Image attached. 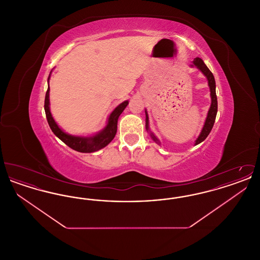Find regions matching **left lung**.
Wrapping results in <instances>:
<instances>
[{
  "label": "left lung",
  "instance_id": "8db88e82",
  "mask_svg": "<svg viewBox=\"0 0 260 260\" xmlns=\"http://www.w3.org/2000/svg\"><path fill=\"white\" fill-rule=\"evenodd\" d=\"M193 63L207 77L208 82H209V86H210V96H211V105H210V110L208 113L206 123L204 124L202 133L199 136L198 139L196 140V143H195L197 145L199 143L203 142L208 137V136L210 135V131H211L213 124H214L215 118H216V113H217V98H216V92H215V80H214L213 75L210 72V69L207 67V65L204 63V61L200 57H196ZM145 113H146V129L148 131V115H147V112L145 111ZM151 137L153 138V140L158 141V139L155 137L153 134H151Z\"/></svg>",
  "mask_w": 260,
  "mask_h": 260
}]
</instances>
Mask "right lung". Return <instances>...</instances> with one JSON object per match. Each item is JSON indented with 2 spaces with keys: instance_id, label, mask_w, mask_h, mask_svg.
I'll return each instance as SVG.
<instances>
[{
  "instance_id": "1",
  "label": "right lung",
  "mask_w": 260,
  "mask_h": 260,
  "mask_svg": "<svg viewBox=\"0 0 260 260\" xmlns=\"http://www.w3.org/2000/svg\"><path fill=\"white\" fill-rule=\"evenodd\" d=\"M49 80H50V76H49ZM49 98H50V86L48 87L46 98H45V112H46L48 123L50 124V129L67 146L81 153H91V152L99 151V149L105 147L111 142L117 133V124H118L119 116L122 114V112L124 111V108L128 104V101L126 100L115 108V110L112 112L111 115L109 116L108 124L106 125V127L101 133H99V135L90 136V137H80V136H69L59 128V126L54 122L50 114Z\"/></svg>"
}]
</instances>
